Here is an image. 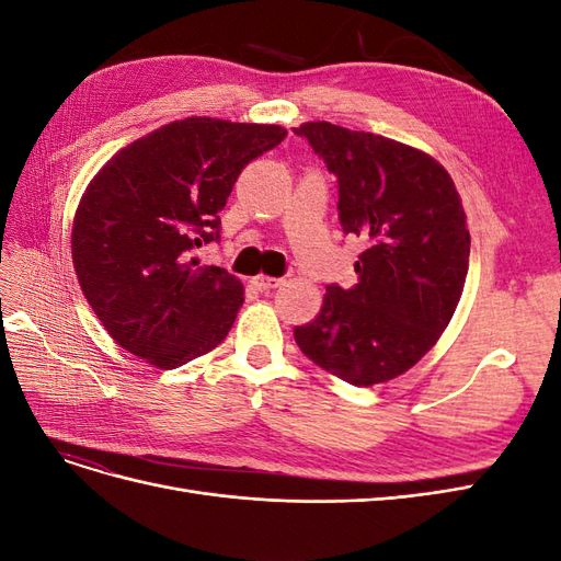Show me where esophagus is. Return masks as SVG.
Returning a JSON list of instances; mask_svg holds the SVG:
<instances>
[{"label": "esophagus", "instance_id": "34e87169", "mask_svg": "<svg viewBox=\"0 0 561 561\" xmlns=\"http://www.w3.org/2000/svg\"><path fill=\"white\" fill-rule=\"evenodd\" d=\"M280 283H283V278H268V276H257V278H252L254 290H260V293L274 290V287H278Z\"/></svg>", "mask_w": 561, "mask_h": 561}]
</instances>
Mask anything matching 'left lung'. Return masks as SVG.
<instances>
[{"mask_svg": "<svg viewBox=\"0 0 561 561\" xmlns=\"http://www.w3.org/2000/svg\"><path fill=\"white\" fill-rule=\"evenodd\" d=\"M339 186L344 233L367 243L351 290L328 285L301 353L353 386L400 377L445 332L468 274L470 233L454 180L433 157L328 122L295 128Z\"/></svg>", "mask_w": 561, "mask_h": 561, "instance_id": "1", "label": "left lung"}]
</instances>
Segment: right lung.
<instances>
[{
  "label": "right lung",
  "instance_id": "add662e5",
  "mask_svg": "<svg viewBox=\"0 0 561 561\" xmlns=\"http://www.w3.org/2000/svg\"><path fill=\"white\" fill-rule=\"evenodd\" d=\"M285 135L280 126L190 116L100 168L75 215L72 262L118 346L175 369L222 344L243 285L227 268L198 266L192 252L219 241L233 182Z\"/></svg>",
  "mask_w": 561,
  "mask_h": 561
}]
</instances>
